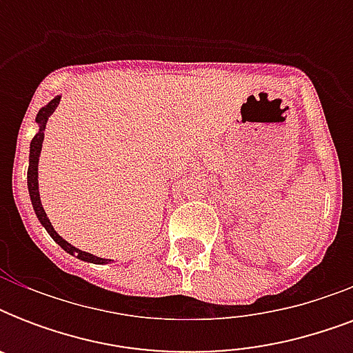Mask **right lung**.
Returning a JSON list of instances; mask_svg holds the SVG:
<instances>
[{
	"instance_id": "1",
	"label": "right lung",
	"mask_w": 353,
	"mask_h": 353,
	"mask_svg": "<svg viewBox=\"0 0 353 353\" xmlns=\"http://www.w3.org/2000/svg\"><path fill=\"white\" fill-rule=\"evenodd\" d=\"M58 102H60V97H54L46 108H41L38 115H36V122H38V126H40V132L36 133L32 141H30V155H29V170H27V185H29V194H30V201H32V207H34V212L38 216V220L43 227H46V231L51 234V238L57 241L58 245L62 247L63 251L69 252V254H73V256L80 258V260H84V262H91V263H108L110 260H104V258H97L93 254L85 251H80L77 247H73L71 243L63 240L62 236H58V232L52 229L51 221L47 218L46 210L41 207L40 201V192H38V157H40V150H41V143H43V132H46V124L47 119L51 117V113L57 110Z\"/></svg>"
}]
</instances>
